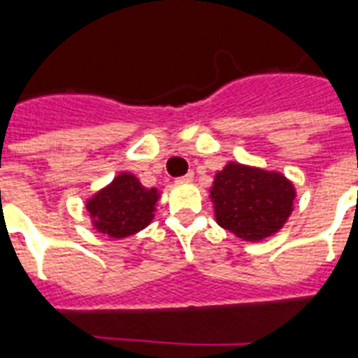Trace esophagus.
<instances>
[{"label": "esophagus", "instance_id": "esophagus-1", "mask_svg": "<svg viewBox=\"0 0 358 358\" xmlns=\"http://www.w3.org/2000/svg\"><path fill=\"white\" fill-rule=\"evenodd\" d=\"M193 178H195V174L187 173L185 176H182V178L176 180V184H189V182H193Z\"/></svg>", "mask_w": 358, "mask_h": 358}]
</instances>
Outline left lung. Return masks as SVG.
<instances>
[{"label":"left lung","mask_w":358,"mask_h":358,"mask_svg":"<svg viewBox=\"0 0 358 358\" xmlns=\"http://www.w3.org/2000/svg\"><path fill=\"white\" fill-rule=\"evenodd\" d=\"M215 221L243 241L277 234L294 212L295 185L278 171L229 162L210 187Z\"/></svg>","instance_id":"obj_1"}]
</instances>
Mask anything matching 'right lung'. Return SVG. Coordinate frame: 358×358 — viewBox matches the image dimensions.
Returning <instances> with one entry per match:
<instances>
[{"instance_id": "right-lung-1", "label": "right lung", "mask_w": 358, "mask_h": 358, "mask_svg": "<svg viewBox=\"0 0 358 358\" xmlns=\"http://www.w3.org/2000/svg\"><path fill=\"white\" fill-rule=\"evenodd\" d=\"M162 191L145 187L131 173H119L85 202L92 229L113 239L134 236L146 229L156 215Z\"/></svg>"}]
</instances>
